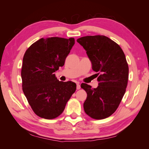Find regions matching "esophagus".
Listing matches in <instances>:
<instances>
[{
    "label": "esophagus",
    "instance_id": "34e87169",
    "mask_svg": "<svg viewBox=\"0 0 149 149\" xmlns=\"http://www.w3.org/2000/svg\"><path fill=\"white\" fill-rule=\"evenodd\" d=\"M76 88H77V90H79L80 88H81V86H80V84H79V83H77V86H76Z\"/></svg>",
    "mask_w": 149,
    "mask_h": 149
}]
</instances>
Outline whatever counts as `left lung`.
<instances>
[{
	"instance_id": "8db88e82",
	"label": "left lung",
	"mask_w": 149,
	"mask_h": 149,
	"mask_svg": "<svg viewBox=\"0 0 149 149\" xmlns=\"http://www.w3.org/2000/svg\"><path fill=\"white\" fill-rule=\"evenodd\" d=\"M77 42L83 46L97 72V88L86 83L81 87L87 93L84 111L91 118H107L118 108L127 88L129 66L120 47L108 37L102 35L81 37Z\"/></svg>"
}]
</instances>
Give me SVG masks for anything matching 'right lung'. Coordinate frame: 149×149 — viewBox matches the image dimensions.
Wrapping results in <instances>:
<instances>
[{
	"mask_svg": "<svg viewBox=\"0 0 149 149\" xmlns=\"http://www.w3.org/2000/svg\"><path fill=\"white\" fill-rule=\"evenodd\" d=\"M74 43V38H41L25 53L22 90L33 111L41 118L54 119L59 116L76 90L74 82L59 81L54 74L64 65Z\"/></svg>",
	"mask_w": 149,
	"mask_h": 149,
	"instance_id": "1",
	"label": "right lung"
}]
</instances>
